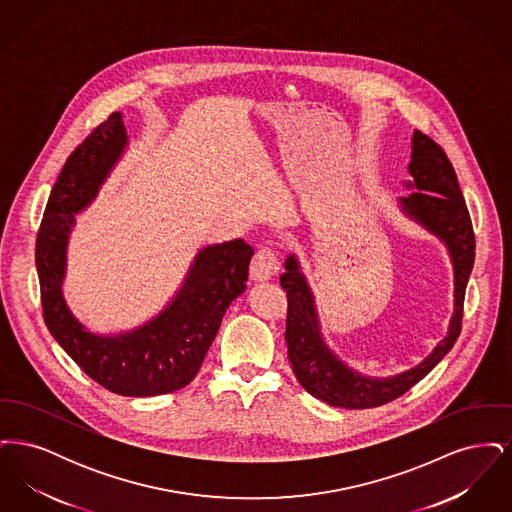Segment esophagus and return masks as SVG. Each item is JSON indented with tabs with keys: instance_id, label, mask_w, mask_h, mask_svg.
I'll return each mask as SVG.
<instances>
[{
	"instance_id": "1",
	"label": "esophagus",
	"mask_w": 512,
	"mask_h": 512,
	"mask_svg": "<svg viewBox=\"0 0 512 512\" xmlns=\"http://www.w3.org/2000/svg\"><path fill=\"white\" fill-rule=\"evenodd\" d=\"M280 270V263L274 251L259 249L251 261V278L255 282H268L272 280Z\"/></svg>"
}]
</instances>
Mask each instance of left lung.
I'll return each mask as SVG.
<instances>
[{
  "label": "left lung",
  "instance_id": "left-lung-1",
  "mask_svg": "<svg viewBox=\"0 0 512 512\" xmlns=\"http://www.w3.org/2000/svg\"><path fill=\"white\" fill-rule=\"evenodd\" d=\"M411 194L399 197V209L445 245L453 265V315L447 336L418 365L395 376H366L343 363L322 336L315 293L301 270L299 257L288 255L280 284L288 293L286 343L297 382L320 401L341 409H370L390 403L411 390L451 351L461 332L464 292L474 267L476 240L463 192L443 149L414 130L411 140Z\"/></svg>",
  "mask_w": 512,
  "mask_h": 512
}]
</instances>
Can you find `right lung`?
<instances>
[{
	"mask_svg": "<svg viewBox=\"0 0 512 512\" xmlns=\"http://www.w3.org/2000/svg\"><path fill=\"white\" fill-rule=\"evenodd\" d=\"M128 144L122 113H113L74 149L49 194L36 238V270L46 326L74 363L113 393L151 397L194 380L226 309L245 292L253 247L242 238L207 245L161 313L117 334L86 328L63 295L69 238L76 215L98 197Z\"/></svg>",
	"mask_w": 512,
	"mask_h": 512,
	"instance_id": "obj_1",
	"label": "right lung"
}]
</instances>
